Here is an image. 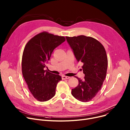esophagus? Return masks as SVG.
<instances>
[{"label": "esophagus", "instance_id": "esophagus-1", "mask_svg": "<svg viewBox=\"0 0 130 130\" xmlns=\"http://www.w3.org/2000/svg\"><path fill=\"white\" fill-rule=\"evenodd\" d=\"M61 78H62L63 79H69V78H70V77H69V76H64V75H63V76H61Z\"/></svg>", "mask_w": 130, "mask_h": 130}]
</instances>
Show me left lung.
<instances>
[{
  "mask_svg": "<svg viewBox=\"0 0 130 130\" xmlns=\"http://www.w3.org/2000/svg\"><path fill=\"white\" fill-rule=\"evenodd\" d=\"M66 38L78 62L82 63L85 74L83 80L76 77L78 84L72 89V94L81 102L90 101L101 89L106 75L108 60L105 50L99 41L91 37Z\"/></svg>",
  "mask_w": 130,
  "mask_h": 130,
  "instance_id": "1",
  "label": "left lung"
}]
</instances>
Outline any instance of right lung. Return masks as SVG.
<instances>
[{
	"label": "right lung",
	"mask_w": 130,
	"mask_h": 130,
	"mask_svg": "<svg viewBox=\"0 0 130 130\" xmlns=\"http://www.w3.org/2000/svg\"><path fill=\"white\" fill-rule=\"evenodd\" d=\"M65 41L64 36L43 31L31 38L24 48L22 73L32 96L40 102L48 101L55 95L61 77L44 70L55 48Z\"/></svg>",
	"instance_id": "obj_1"
}]
</instances>
